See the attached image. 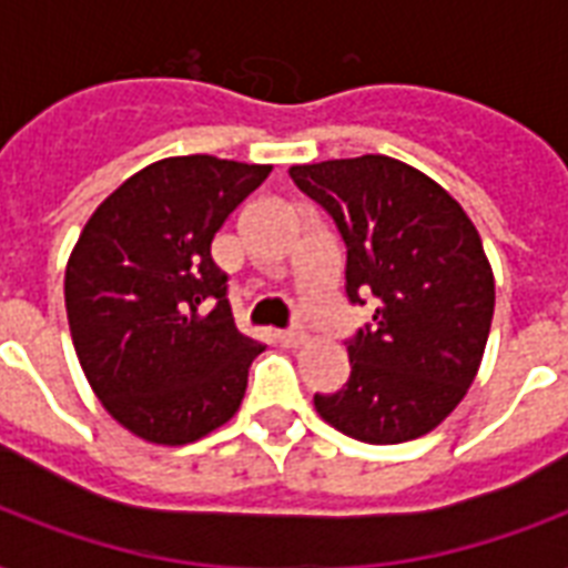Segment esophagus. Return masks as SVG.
<instances>
[{
  "label": "esophagus",
  "mask_w": 568,
  "mask_h": 568,
  "mask_svg": "<svg viewBox=\"0 0 568 568\" xmlns=\"http://www.w3.org/2000/svg\"><path fill=\"white\" fill-rule=\"evenodd\" d=\"M276 342L285 347H301L306 345V333H303V329H280V333H276Z\"/></svg>",
  "instance_id": "34e87169"
}]
</instances>
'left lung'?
<instances>
[{"label": "left lung", "instance_id": "8db88e82", "mask_svg": "<svg viewBox=\"0 0 568 568\" xmlns=\"http://www.w3.org/2000/svg\"><path fill=\"white\" fill-rule=\"evenodd\" d=\"M347 244V297H374L347 345L351 379L315 395L329 427L368 445L436 430L475 383L495 312V276L463 205L418 168L356 155L288 168Z\"/></svg>", "mask_w": 568, "mask_h": 568}]
</instances>
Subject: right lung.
Instances as JSON below:
<instances>
[{"label":"right lung","instance_id":"obj_1","mask_svg":"<svg viewBox=\"0 0 568 568\" xmlns=\"http://www.w3.org/2000/svg\"><path fill=\"white\" fill-rule=\"evenodd\" d=\"M267 173L217 155L146 164L97 205L67 258L79 365L138 439L189 445L239 413L265 345L235 327L212 241Z\"/></svg>","mask_w":568,"mask_h":568}]
</instances>
